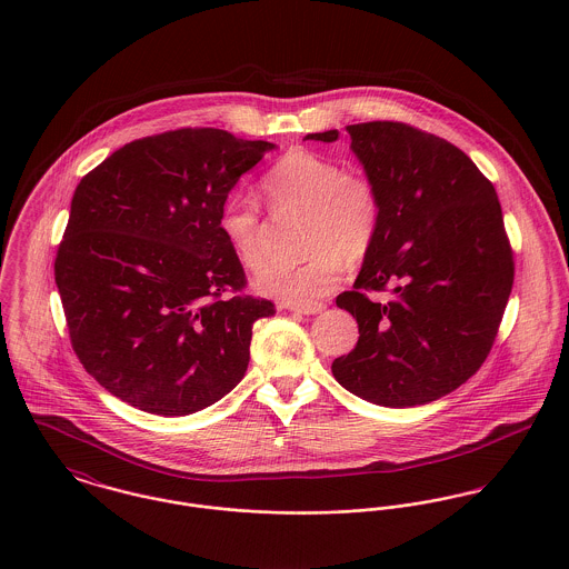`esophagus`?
<instances>
[{
	"instance_id": "obj_1",
	"label": "esophagus",
	"mask_w": 569,
	"mask_h": 569,
	"mask_svg": "<svg viewBox=\"0 0 569 569\" xmlns=\"http://www.w3.org/2000/svg\"><path fill=\"white\" fill-rule=\"evenodd\" d=\"M293 313H300V316H316V313H322L325 311V305H313V307H289Z\"/></svg>"
}]
</instances>
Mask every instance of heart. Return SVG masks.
I'll return each instance as SVG.
<instances>
[{"label": "heart", "mask_w": 569, "mask_h": 569, "mask_svg": "<svg viewBox=\"0 0 569 569\" xmlns=\"http://www.w3.org/2000/svg\"><path fill=\"white\" fill-rule=\"evenodd\" d=\"M258 186L273 217H302L300 244L309 258L267 267L256 289L289 307L320 305L341 282L343 260L361 262L379 239L383 194L377 179L325 153L296 149L267 168ZM217 228L244 269L264 264V226L256 203L230 197Z\"/></svg>", "instance_id": "heart-1"}]
</instances>
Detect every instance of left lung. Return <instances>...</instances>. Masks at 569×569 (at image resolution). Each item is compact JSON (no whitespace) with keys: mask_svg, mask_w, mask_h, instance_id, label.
Returning a JSON list of instances; mask_svg holds the SVG:
<instances>
[{"mask_svg":"<svg viewBox=\"0 0 569 569\" xmlns=\"http://www.w3.org/2000/svg\"><path fill=\"white\" fill-rule=\"evenodd\" d=\"M346 131L381 188L383 223L352 291L337 296L359 341L332 377L377 406H425L471 379L497 337L515 280L501 206L471 158L433 133L395 120ZM381 290L390 303L367 298Z\"/></svg>","mask_w":569,"mask_h":569,"instance_id":"obj_1","label":"left lung"}]
</instances>
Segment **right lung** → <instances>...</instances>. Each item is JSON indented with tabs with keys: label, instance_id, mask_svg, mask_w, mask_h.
<instances>
[{
	"label": "right lung",
	"instance_id": "1",
	"mask_svg": "<svg viewBox=\"0 0 569 569\" xmlns=\"http://www.w3.org/2000/svg\"><path fill=\"white\" fill-rule=\"evenodd\" d=\"M271 149L186 127L124 144L77 186L54 280L82 368L120 401L186 416L243 379L251 326L276 307L244 293L217 219Z\"/></svg>",
	"mask_w": 569,
	"mask_h": 569
}]
</instances>
